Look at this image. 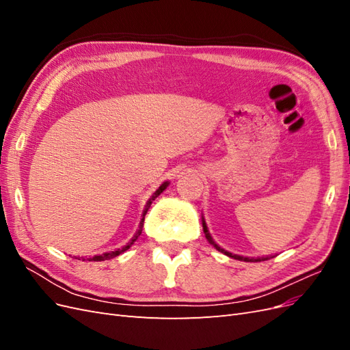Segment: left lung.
Segmentation results:
<instances>
[{
    "label": "left lung",
    "mask_w": 350,
    "mask_h": 350,
    "mask_svg": "<svg viewBox=\"0 0 350 350\" xmlns=\"http://www.w3.org/2000/svg\"><path fill=\"white\" fill-rule=\"evenodd\" d=\"M203 230H204V235H206V238H207V241L211 243V245H215V248L217 250V251H220V252H224V254H226L228 257H232V258H237V260H241V261H264V260H269V257H258V258H250V257H242V256H237V254H232V252H228L226 250H224V248H220L217 243L213 241V238L210 237V234H208V229H207V225H206V221H204V219H203Z\"/></svg>",
    "instance_id": "8db88e82"
}]
</instances>
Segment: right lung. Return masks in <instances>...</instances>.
<instances>
[{
  "instance_id": "obj_1",
  "label": "right lung",
  "mask_w": 350,
  "mask_h": 350,
  "mask_svg": "<svg viewBox=\"0 0 350 350\" xmlns=\"http://www.w3.org/2000/svg\"><path fill=\"white\" fill-rule=\"evenodd\" d=\"M169 185V183L167 181H165L161 187H159L156 191L153 193V196L149 198V201H147L146 203V207H144V210H143V219H142V221H140V226H139V230L135 232V235L131 238V241L126 243L125 247H122V248H118L116 251H111V252H105V254H100V256H94V257H92L89 261H103V260H109V258H113V257H116V256H120V254H122L124 251H126L129 250L133 243L137 241V238H139L140 235H142V230H143V224H144V216H146V213H147V210H149V207L152 206V203H153V200L156 198V197H159L161 196L165 189H166V187ZM80 260V258H79ZM83 261H84V258H83Z\"/></svg>"
}]
</instances>
